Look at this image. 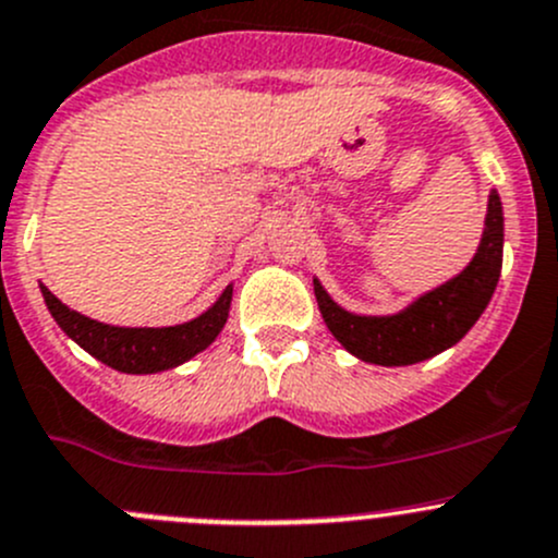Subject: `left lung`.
<instances>
[{
	"label": "left lung",
	"instance_id": "obj_1",
	"mask_svg": "<svg viewBox=\"0 0 558 558\" xmlns=\"http://www.w3.org/2000/svg\"><path fill=\"white\" fill-rule=\"evenodd\" d=\"M505 218L499 193H490L488 218L477 256L450 283L420 296L398 316H354L316 286V302L329 332L360 360L373 365H414L456 345L483 316L501 272Z\"/></svg>",
	"mask_w": 558,
	"mask_h": 558
}]
</instances>
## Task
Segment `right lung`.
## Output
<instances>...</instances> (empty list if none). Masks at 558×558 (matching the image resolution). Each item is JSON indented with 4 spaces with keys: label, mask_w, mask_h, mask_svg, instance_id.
I'll return each instance as SVG.
<instances>
[{
    "label": "right lung",
    "mask_w": 558,
    "mask_h": 558,
    "mask_svg": "<svg viewBox=\"0 0 558 558\" xmlns=\"http://www.w3.org/2000/svg\"><path fill=\"white\" fill-rule=\"evenodd\" d=\"M43 300L51 311L53 322L75 340L84 351L122 373H158L182 365L193 354L207 349L223 329L231 307V286L220 300L198 318L177 327H108V324L86 318L70 311L46 286H40Z\"/></svg>",
    "instance_id": "right-lung-1"
}]
</instances>
